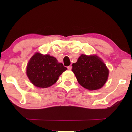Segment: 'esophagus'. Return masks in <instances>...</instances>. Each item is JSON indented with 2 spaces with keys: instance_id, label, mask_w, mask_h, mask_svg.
<instances>
[{
  "instance_id": "obj_1",
  "label": "esophagus",
  "mask_w": 132,
  "mask_h": 132,
  "mask_svg": "<svg viewBox=\"0 0 132 132\" xmlns=\"http://www.w3.org/2000/svg\"><path fill=\"white\" fill-rule=\"evenodd\" d=\"M67 68H68V70H71V68H72V66H71V65L68 66V67H67Z\"/></svg>"
}]
</instances>
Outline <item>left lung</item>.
Returning <instances> with one entry per match:
<instances>
[{
	"label": "left lung",
	"mask_w": 132,
	"mask_h": 132,
	"mask_svg": "<svg viewBox=\"0 0 132 132\" xmlns=\"http://www.w3.org/2000/svg\"><path fill=\"white\" fill-rule=\"evenodd\" d=\"M72 66V71L79 84L86 89H100L108 80L109 70L102 59L97 55H81Z\"/></svg>",
	"instance_id": "1"
}]
</instances>
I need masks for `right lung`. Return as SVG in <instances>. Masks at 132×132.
Listing matches in <instances>:
<instances>
[{
	"instance_id": "obj_1",
	"label": "right lung",
	"mask_w": 132,
	"mask_h": 132,
	"mask_svg": "<svg viewBox=\"0 0 132 132\" xmlns=\"http://www.w3.org/2000/svg\"><path fill=\"white\" fill-rule=\"evenodd\" d=\"M67 69L55 57L36 53L29 61L26 74L35 86L48 88L55 84L59 76Z\"/></svg>"
}]
</instances>
